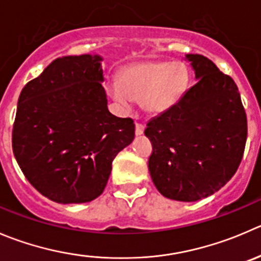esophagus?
Here are the masks:
<instances>
[{
	"label": "esophagus",
	"instance_id": "1",
	"mask_svg": "<svg viewBox=\"0 0 261 261\" xmlns=\"http://www.w3.org/2000/svg\"><path fill=\"white\" fill-rule=\"evenodd\" d=\"M144 133V126L141 123H136L135 125V134L136 135H141Z\"/></svg>",
	"mask_w": 261,
	"mask_h": 261
}]
</instances>
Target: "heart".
Segmentation results:
<instances>
[{
    "label": "heart",
    "mask_w": 261,
    "mask_h": 261,
    "mask_svg": "<svg viewBox=\"0 0 261 261\" xmlns=\"http://www.w3.org/2000/svg\"><path fill=\"white\" fill-rule=\"evenodd\" d=\"M187 83L189 71L182 62L144 61L123 67L118 82L108 84L107 92L122 107L140 100L144 112L158 116L178 102Z\"/></svg>",
    "instance_id": "b5f03b06"
}]
</instances>
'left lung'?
<instances>
[{
    "label": "left lung",
    "instance_id": "1",
    "mask_svg": "<svg viewBox=\"0 0 261 261\" xmlns=\"http://www.w3.org/2000/svg\"><path fill=\"white\" fill-rule=\"evenodd\" d=\"M198 83L146 123L153 151L148 167L156 190L177 201L208 198L241 163L247 120L239 88L201 55L185 56Z\"/></svg>",
    "mask_w": 261,
    "mask_h": 261
}]
</instances>
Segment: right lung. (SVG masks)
<instances>
[{
    "label": "right lung",
    "mask_w": 261,
    "mask_h": 261,
    "mask_svg": "<svg viewBox=\"0 0 261 261\" xmlns=\"http://www.w3.org/2000/svg\"><path fill=\"white\" fill-rule=\"evenodd\" d=\"M102 60L98 55L56 58L17 100L14 155L28 181L56 203L98 198L113 159L135 138L134 121L108 111Z\"/></svg>",
    "instance_id": "right-lung-1"
}]
</instances>
